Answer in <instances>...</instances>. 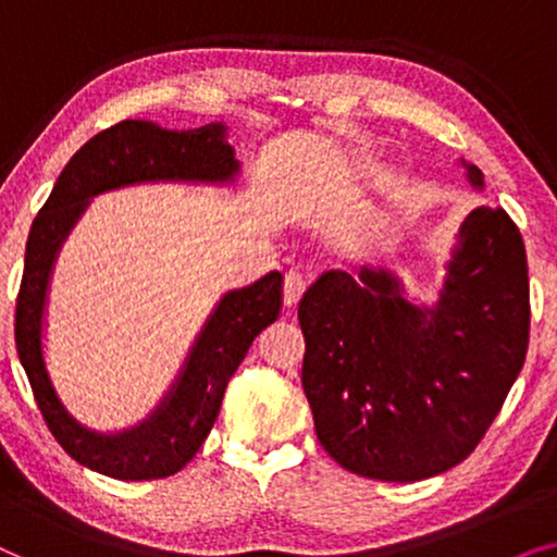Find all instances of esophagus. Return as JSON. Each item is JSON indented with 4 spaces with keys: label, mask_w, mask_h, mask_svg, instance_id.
<instances>
[{
    "label": "esophagus",
    "mask_w": 557,
    "mask_h": 557,
    "mask_svg": "<svg viewBox=\"0 0 557 557\" xmlns=\"http://www.w3.org/2000/svg\"><path fill=\"white\" fill-rule=\"evenodd\" d=\"M304 288H307V278L299 271H288L284 276V304L286 307H296V301L301 299Z\"/></svg>",
    "instance_id": "1"
}]
</instances>
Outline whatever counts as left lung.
<instances>
[{"mask_svg":"<svg viewBox=\"0 0 557 557\" xmlns=\"http://www.w3.org/2000/svg\"><path fill=\"white\" fill-rule=\"evenodd\" d=\"M482 187V172L467 164ZM301 385L319 444L380 482H421L479 446L530 342L522 235L502 208L459 231L441 299L410 304L387 269L326 271L299 304Z\"/></svg>","mask_w":557,"mask_h":557,"instance_id":"left-lung-1","label":"left lung"}]
</instances>
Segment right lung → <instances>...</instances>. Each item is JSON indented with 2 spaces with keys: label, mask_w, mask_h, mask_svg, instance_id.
Wrapping results in <instances>:
<instances>
[{
  "label": "right lung",
  "mask_w": 557,
  "mask_h": 557,
  "mask_svg": "<svg viewBox=\"0 0 557 557\" xmlns=\"http://www.w3.org/2000/svg\"><path fill=\"white\" fill-rule=\"evenodd\" d=\"M238 172L225 126L170 132L149 121H119L75 151L37 212L27 238L25 271L14 311V342L33 385L37 408L58 444L98 474L141 482L177 474L215 423L227 380L248 347L281 309V273L223 296L197 337L185 370L162 406L141 425L116 436H101L75 421L52 391L42 360V311L60 243L86 210L88 197L106 189L154 180L227 182Z\"/></svg>",
  "instance_id": "obj_1"
}]
</instances>
